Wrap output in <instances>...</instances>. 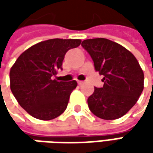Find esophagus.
Returning a JSON list of instances; mask_svg holds the SVG:
<instances>
[{
	"instance_id": "esophagus-1",
	"label": "esophagus",
	"mask_w": 153,
	"mask_h": 153,
	"mask_svg": "<svg viewBox=\"0 0 153 153\" xmlns=\"http://www.w3.org/2000/svg\"><path fill=\"white\" fill-rule=\"evenodd\" d=\"M77 82H78V84H79V85H82V84L84 83V82H83V81H78Z\"/></svg>"
}]
</instances>
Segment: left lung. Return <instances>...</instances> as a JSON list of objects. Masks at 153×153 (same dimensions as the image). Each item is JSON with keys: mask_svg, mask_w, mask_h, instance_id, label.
Wrapping results in <instances>:
<instances>
[{"mask_svg": "<svg viewBox=\"0 0 153 153\" xmlns=\"http://www.w3.org/2000/svg\"><path fill=\"white\" fill-rule=\"evenodd\" d=\"M82 48L91 56L95 71L103 75L102 88H94L88 99L93 114L105 120L125 115L144 88V73L132 53L105 38L87 39Z\"/></svg>", "mask_w": 153, "mask_h": 153, "instance_id": "8db88e82", "label": "left lung"}]
</instances>
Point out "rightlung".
I'll return each instance as SVG.
<instances>
[{"label": "right lung", "instance_id": "obj_1", "mask_svg": "<svg viewBox=\"0 0 153 153\" xmlns=\"http://www.w3.org/2000/svg\"><path fill=\"white\" fill-rule=\"evenodd\" d=\"M79 39H50L33 45L21 54L10 71V88L15 99L33 117L51 120L67 107L76 81L53 79L62 70L67 51L77 48Z\"/></svg>", "mask_w": 153, "mask_h": 153}]
</instances>
